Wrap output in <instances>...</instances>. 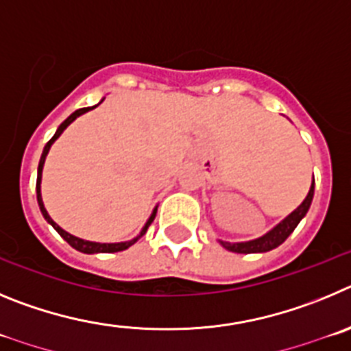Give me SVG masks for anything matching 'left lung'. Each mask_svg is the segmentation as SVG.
I'll list each match as a JSON object with an SVG mask.
<instances>
[{
  "label": "left lung",
  "mask_w": 351,
  "mask_h": 351,
  "mask_svg": "<svg viewBox=\"0 0 351 351\" xmlns=\"http://www.w3.org/2000/svg\"><path fill=\"white\" fill-rule=\"evenodd\" d=\"M313 194H315V178L313 183H311V187H309L308 195L306 199L299 204L292 213L283 219L282 222L278 223L276 227L267 232V234L261 236L257 239H252V241H243V243H229V241H220V245L229 252H234V254H264V252H269L276 246L282 245L287 238L293 232V229L298 227V223L304 219V215L308 213L309 206H311V201H313Z\"/></svg>",
  "instance_id": "left-lung-1"
}]
</instances>
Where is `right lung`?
<instances>
[{"mask_svg":"<svg viewBox=\"0 0 351 351\" xmlns=\"http://www.w3.org/2000/svg\"><path fill=\"white\" fill-rule=\"evenodd\" d=\"M93 108H96V106H90V108H80V110H77V112H73V113H71V115H69L68 119H66V121L62 122L61 125H59V128H58V131H56V134H53V136L50 138V140H49V143L45 145V148H43V154H42V159H40V164H38V178H36V197H38V206H40V211H42V215H43V217H45V220H47V222H49L50 226L53 227V229L58 230L59 234H61V238H62V239H66V241H68L69 245L73 246L75 250L82 252V254H113V252H122V250H128L129 246H131V245H134V243H136L138 239H140L141 236L145 234V232H147V229H148V227H150V223H152V222H154V219H156L157 208H156V210L152 211V215H150V219L147 220V223H145V227H143V229H141L140 236H136V238H134V239H131V241H124V243H94V241H85V239H80V238H77V236L69 234V232H66L64 229H61V227H59L58 223L53 222V220L50 219V215L47 213L45 206H43V201H42V191H40V183H42V171H43V164H45V157H47V154H49V150H50V147H52V143H53V141H56V140H58L59 136H61V132L64 131V129L68 128V125L71 124V122H73L75 119H77V117L84 115L85 112H89V110H93Z\"/></svg>","mask_w":351,"mask_h":351,"instance_id":"right-lung-1","label":"right lung"}]
</instances>
